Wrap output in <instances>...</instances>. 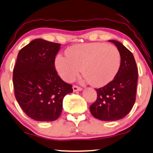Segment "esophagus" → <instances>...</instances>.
<instances>
[{
  "instance_id": "esophagus-1",
  "label": "esophagus",
  "mask_w": 153,
  "mask_h": 153,
  "mask_svg": "<svg viewBox=\"0 0 153 153\" xmlns=\"http://www.w3.org/2000/svg\"><path fill=\"white\" fill-rule=\"evenodd\" d=\"M73 92H79V91H82V89L78 86L74 85L73 86Z\"/></svg>"
}]
</instances>
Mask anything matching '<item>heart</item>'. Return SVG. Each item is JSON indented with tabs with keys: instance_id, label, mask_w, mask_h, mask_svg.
<instances>
[{
	"instance_id": "1",
	"label": "heart",
	"mask_w": 153,
	"mask_h": 153,
	"mask_svg": "<svg viewBox=\"0 0 153 153\" xmlns=\"http://www.w3.org/2000/svg\"><path fill=\"white\" fill-rule=\"evenodd\" d=\"M66 57L57 56L55 67L61 78L72 82L81 68L85 80L92 85L102 87L117 75L121 65V55L116 46L104 43L75 44L65 50Z\"/></svg>"
}]
</instances>
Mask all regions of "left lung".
<instances>
[{
    "mask_svg": "<svg viewBox=\"0 0 153 153\" xmlns=\"http://www.w3.org/2000/svg\"><path fill=\"white\" fill-rule=\"evenodd\" d=\"M121 55V65L114 80L103 88L97 89V98L90 107L96 119L105 121H117L125 117L136 101L138 68L133 53L121 42L109 40Z\"/></svg>",
    "mask_w": 153,
    "mask_h": 153,
    "instance_id": "1",
    "label": "left lung"
}]
</instances>
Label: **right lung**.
Returning <instances> with one entry per match:
<instances>
[{
	"label": "right lung",
	"instance_id": "1",
	"mask_svg": "<svg viewBox=\"0 0 153 153\" xmlns=\"http://www.w3.org/2000/svg\"><path fill=\"white\" fill-rule=\"evenodd\" d=\"M61 44L36 39L19 51L13 70L15 96L25 113L38 121L59 119L63 100L73 92L55 69Z\"/></svg>",
	"mask_w": 153,
	"mask_h": 153
}]
</instances>
